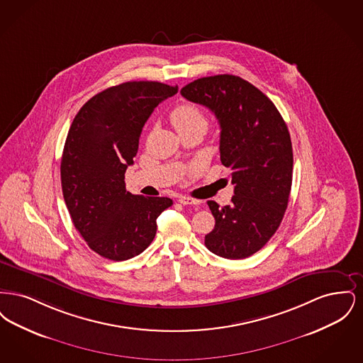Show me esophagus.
Wrapping results in <instances>:
<instances>
[{"mask_svg":"<svg viewBox=\"0 0 363 363\" xmlns=\"http://www.w3.org/2000/svg\"><path fill=\"white\" fill-rule=\"evenodd\" d=\"M178 201H179L181 204H184V206H186V204L197 206V204H200V203H201L200 200H196V199H193V197H188V196H179Z\"/></svg>","mask_w":363,"mask_h":363,"instance_id":"esophagus-1","label":"esophagus"}]
</instances>
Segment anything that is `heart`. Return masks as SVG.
<instances>
[{
    "label": "heart",
    "mask_w": 363,
    "mask_h": 363,
    "mask_svg": "<svg viewBox=\"0 0 363 363\" xmlns=\"http://www.w3.org/2000/svg\"><path fill=\"white\" fill-rule=\"evenodd\" d=\"M170 120L173 122L177 132L184 130L190 126H204L207 129L208 121L203 111L191 104H182L177 106L170 114Z\"/></svg>",
    "instance_id": "heart-1"
}]
</instances>
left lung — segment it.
Listing matches in <instances>:
<instances>
[{
    "instance_id": "left-lung-1",
    "label": "left lung",
    "mask_w": 363,
    "mask_h": 363,
    "mask_svg": "<svg viewBox=\"0 0 363 363\" xmlns=\"http://www.w3.org/2000/svg\"><path fill=\"white\" fill-rule=\"evenodd\" d=\"M181 94L218 118L220 160L234 185L230 206L208 201L215 227L206 246L225 259H246L277 233L289 204L294 160L287 125L267 95L234 74L197 79Z\"/></svg>"
}]
</instances>
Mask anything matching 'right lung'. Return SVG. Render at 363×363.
Returning a JSON list of instances; mask_svg holds the SVG:
<instances>
[{
  "mask_svg": "<svg viewBox=\"0 0 363 363\" xmlns=\"http://www.w3.org/2000/svg\"><path fill=\"white\" fill-rule=\"evenodd\" d=\"M178 92L159 82H126L96 94L76 114L61 159V185L72 222L99 256H138L156 234L169 197H144L125 188L144 123L157 104Z\"/></svg>",
  "mask_w": 363,
  "mask_h": 363,
  "instance_id": "right-lung-1",
  "label": "right lung"
}]
</instances>
